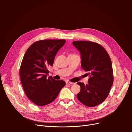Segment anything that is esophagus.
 Listing matches in <instances>:
<instances>
[{
    "label": "esophagus",
    "mask_w": 132,
    "mask_h": 132,
    "mask_svg": "<svg viewBox=\"0 0 132 132\" xmlns=\"http://www.w3.org/2000/svg\"><path fill=\"white\" fill-rule=\"evenodd\" d=\"M66 85H72L74 84V83L70 82V81H66Z\"/></svg>",
    "instance_id": "1"
}]
</instances>
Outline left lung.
Listing matches in <instances>:
<instances>
[{
    "label": "left lung",
    "mask_w": 132,
    "mask_h": 132,
    "mask_svg": "<svg viewBox=\"0 0 132 132\" xmlns=\"http://www.w3.org/2000/svg\"><path fill=\"white\" fill-rule=\"evenodd\" d=\"M81 55V66L90 75L88 84L78 82L80 92L77 98L83 104L94 107L108 96L113 83L112 62L108 53L100 44L91 41L73 42Z\"/></svg>",
    "instance_id": "1"
}]
</instances>
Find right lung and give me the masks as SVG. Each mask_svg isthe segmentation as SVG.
Segmentation results:
<instances>
[{
    "mask_svg": "<svg viewBox=\"0 0 132 132\" xmlns=\"http://www.w3.org/2000/svg\"><path fill=\"white\" fill-rule=\"evenodd\" d=\"M65 39H44L32 43L26 51L20 68V78L24 93L32 102L44 106L57 98L66 83L55 80L47 67L52 66L55 54Z\"/></svg>",
    "mask_w": 132,
    "mask_h": 132,
    "instance_id": "add662e5",
    "label": "right lung"
}]
</instances>
